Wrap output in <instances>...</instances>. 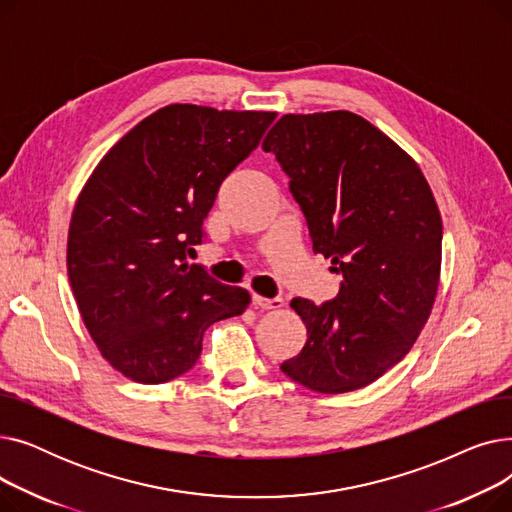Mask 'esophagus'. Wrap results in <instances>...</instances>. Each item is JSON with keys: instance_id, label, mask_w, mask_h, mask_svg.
Returning <instances> with one entry per match:
<instances>
[{"instance_id": "34e87169", "label": "esophagus", "mask_w": 512, "mask_h": 512, "mask_svg": "<svg viewBox=\"0 0 512 512\" xmlns=\"http://www.w3.org/2000/svg\"><path fill=\"white\" fill-rule=\"evenodd\" d=\"M253 305L257 309H263V311H270V309H280L284 305V301L280 297L276 299H265V297H259V294H253Z\"/></svg>"}]
</instances>
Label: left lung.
Returning a JSON list of instances; mask_svg holds the SVG:
<instances>
[{
	"label": "left lung",
	"instance_id": "8db88e82",
	"mask_svg": "<svg viewBox=\"0 0 512 512\" xmlns=\"http://www.w3.org/2000/svg\"><path fill=\"white\" fill-rule=\"evenodd\" d=\"M305 213L313 251L342 276L336 299H292L307 326L282 363L297 384L342 394L365 388L415 344L432 313L442 218L415 159L353 112L286 114L267 132Z\"/></svg>",
	"mask_w": 512,
	"mask_h": 512
}]
</instances>
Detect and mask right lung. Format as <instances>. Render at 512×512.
<instances>
[{
    "label": "right lung",
    "instance_id": "add662e5",
    "mask_svg": "<svg viewBox=\"0 0 512 512\" xmlns=\"http://www.w3.org/2000/svg\"><path fill=\"white\" fill-rule=\"evenodd\" d=\"M274 112L172 103L105 153L68 230V278L105 361L139 384L191 369L205 330L240 315L249 292L191 265L224 178L257 149Z\"/></svg>",
    "mask_w": 512,
    "mask_h": 512
}]
</instances>
